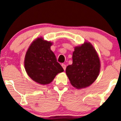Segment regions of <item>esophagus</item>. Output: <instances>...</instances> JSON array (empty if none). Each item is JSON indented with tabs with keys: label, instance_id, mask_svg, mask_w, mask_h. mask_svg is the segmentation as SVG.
Wrapping results in <instances>:
<instances>
[{
	"label": "esophagus",
	"instance_id": "34e87169",
	"mask_svg": "<svg viewBox=\"0 0 121 121\" xmlns=\"http://www.w3.org/2000/svg\"><path fill=\"white\" fill-rule=\"evenodd\" d=\"M61 66L63 67V69H64V70H65V69H66V65H65V64H62Z\"/></svg>",
	"mask_w": 121,
	"mask_h": 121
}]
</instances>
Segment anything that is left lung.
<instances>
[{"mask_svg": "<svg viewBox=\"0 0 121 121\" xmlns=\"http://www.w3.org/2000/svg\"><path fill=\"white\" fill-rule=\"evenodd\" d=\"M98 54L90 43L74 48L73 64L67 67L65 73L71 84L77 89L87 87L98 77L100 71Z\"/></svg>", "mask_w": 121, "mask_h": 121, "instance_id": "1", "label": "left lung"}]
</instances>
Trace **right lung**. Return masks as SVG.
<instances>
[{
  "label": "right lung",
  "instance_id": "add662e5",
  "mask_svg": "<svg viewBox=\"0 0 121 121\" xmlns=\"http://www.w3.org/2000/svg\"><path fill=\"white\" fill-rule=\"evenodd\" d=\"M52 43L42 37L34 40L24 58V67L28 75L37 83H50L57 74L64 71L50 49Z\"/></svg>",
  "mask_w": 121,
  "mask_h": 121
}]
</instances>
